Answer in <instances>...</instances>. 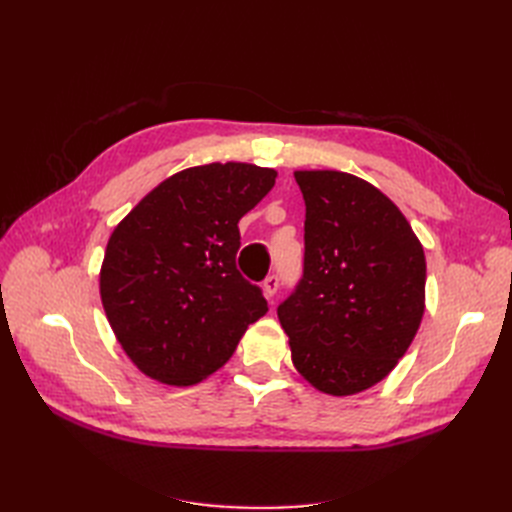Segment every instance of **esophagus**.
<instances>
[{
    "label": "esophagus",
    "instance_id": "34e87169",
    "mask_svg": "<svg viewBox=\"0 0 512 512\" xmlns=\"http://www.w3.org/2000/svg\"><path fill=\"white\" fill-rule=\"evenodd\" d=\"M277 288H280V277L277 275H269L265 282H262V292H265L267 299H273Z\"/></svg>",
    "mask_w": 512,
    "mask_h": 512
}]
</instances>
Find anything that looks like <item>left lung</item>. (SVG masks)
I'll return each mask as SVG.
<instances>
[{"instance_id": "left-lung-1", "label": "left lung", "mask_w": 512, "mask_h": 512, "mask_svg": "<svg viewBox=\"0 0 512 512\" xmlns=\"http://www.w3.org/2000/svg\"><path fill=\"white\" fill-rule=\"evenodd\" d=\"M305 200L303 277L277 307L292 363L344 397L391 374L425 312V252L404 213L342 170H294Z\"/></svg>"}]
</instances>
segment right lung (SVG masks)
<instances>
[{"instance_id": "obj_1", "label": "right lung", "mask_w": 512, "mask_h": 512, "mask_svg": "<svg viewBox=\"0 0 512 512\" xmlns=\"http://www.w3.org/2000/svg\"><path fill=\"white\" fill-rule=\"evenodd\" d=\"M273 168L213 162L164 179L108 239L100 297L145 376L190 386L218 371L269 312L237 269L239 220L275 185Z\"/></svg>"}]
</instances>
